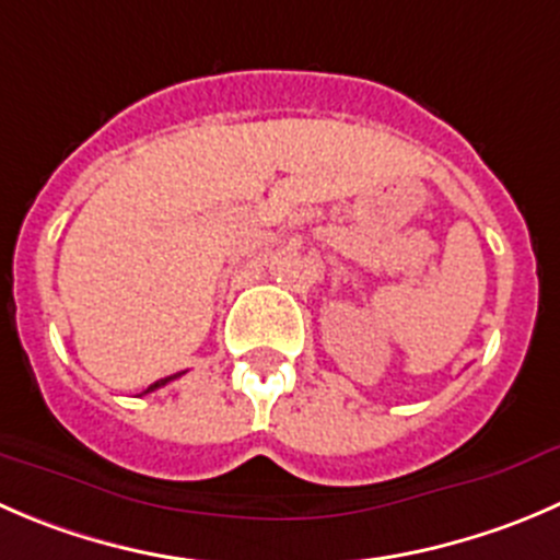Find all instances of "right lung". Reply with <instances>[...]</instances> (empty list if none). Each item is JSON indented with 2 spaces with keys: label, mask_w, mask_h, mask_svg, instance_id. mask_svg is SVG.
Returning <instances> with one entry per match:
<instances>
[{
  "label": "right lung",
  "mask_w": 560,
  "mask_h": 560,
  "mask_svg": "<svg viewBox=\"0 0 560 560\" xmlns=\"http://www.w3.org/2000/svg\"><path fill=\"white\" fill-rule=\"evenodd\" d=\"M183 374V372H180ZM180 374H172V377H164V380H159V383H153V385H150V388L148 390H144V394H150V390H155V388H161V385H166V383H170V380H175V377H180Z\"/></svg>",
  "instance_id": "1"
}]
</instances>
